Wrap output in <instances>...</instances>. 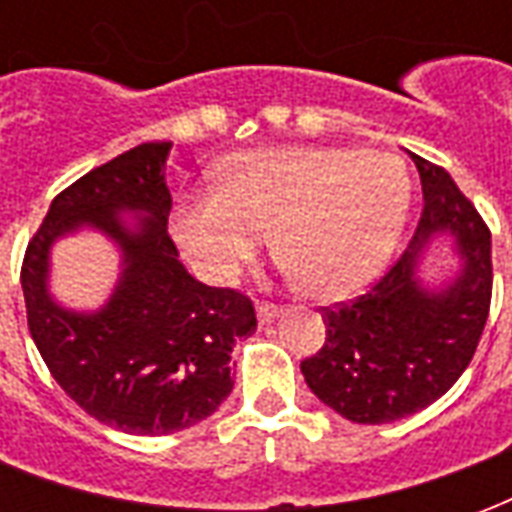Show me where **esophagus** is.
Listing matches in <instances>:
<instances>
[{"mask_svg": "<svg viewBox=\"0 0 512 512\" xmlns=\"http://www.w3.org/2000/svg\"><path fill=\"white\" fill-rule=\"evenodd\" d=\"M279 307L277 304H268V301H260L257 304V321H260V326H266V323H271L274 318H279Z\"/></svg>", "mask_w": 512, "mask_h": 512, "instance_id": "obj_1", "label": "esophagus"}]
</instances>
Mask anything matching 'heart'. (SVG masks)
Wrapping results in <instances>:
<instances>
[{"mask_svg":"<svg viewBox=\"0 0 512 512\" xmlns=\"http://www.w3.org/2000/svg\"><path fill=\"white\" fill-rule=\"evenodd\" d=\"M406 167L389 153L266 147L224 161L219 189L186 194L169 233L191 268L224 285L255 260L260 233L299 285L340 299L373 277L408 211Z\"/></svg>","mask_w":512,"mask_h":512,"instance_id":"heart-1","label":"heart"}]
</instances>
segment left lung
<instances>
[{
	"instance_id": "left-lung-1",
	"label": "left lung",
	"mask_w": 512,
	"mask_h": 512,
	"mask_svg": "<svg viewBox=\"0 0 512 512\" xmlns=\"http://www.w3.org/2000/svg\"><path fill=\"white\" fill-rule=\"evenodd\" d=\"M422 216L406 252L365 296L323 307V348L301 362L315 397L359 425H386L430 406L472 362L491 307V233L447 169L411 153ZM450 232L462 266L441 289L418 268L433 237Z\"/></svg>"
}]
</instances>
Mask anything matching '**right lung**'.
Listing matches in <instances>:
<instances>
[{
    "mask_svg": "<svg viewBox=\"0 0 512 512\" xmlns=\"http://www.w3.org/2000/svg\"><path fill=\"white\" fill-rule=\"evenodd\" d=\"M169 147H131L60 191L21 266L29 334L54 381L90 417L134 436L211 417L233 392L235 340L257 329L244 293L208 288L178 260L167 233ZM84 226L106 234L124 266L110 301L93 313L62 308L48 290L50 246Z\"/></svg>",
    "mask_w": 512,
    "mask_h": 512,
    "instance_id": "1",
    "label": "right lung"
}]
</instances>
